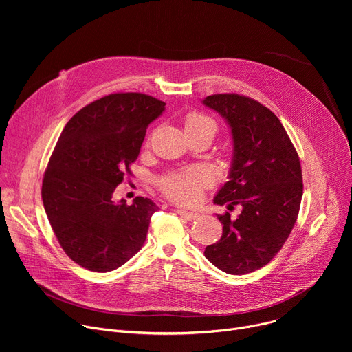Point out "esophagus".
<instances>
[{
	"label": "esophagus",
	"instance_id": "1",
	"mask_svg": "<svg viewBox=\"0 0 352 352\" xmlns=\"http://www.w3.org/2000/svg\"><path fill=\"white\" fill-rule=\"evenodd\" d=\"M177 212H178V214H179L182 219H185V220H188V221L196 220V219L199 217V214H197V213H193V212H186V210H182V209H178Z\"/></svg>",
	"mask_w": 352,
	"mask_h": 352
}]
</instances>
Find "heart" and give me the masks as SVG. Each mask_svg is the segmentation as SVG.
Segmentation results:
<instances>
[{"label": "heart", "instance_id": "heart-1", "mask_svg": "<svg viewBox=\"0 0 352 352\" xmlns=\"http://www.w3.org/2000/svg\"><path fill=\"white\" fill-rule=\"evenodd\" d=\"M185 128H208L216 132L217 125L213 118L205 114H190L186 118ZM212 181L213 177L209 170L204 167H192L163 179L162 189L175 202L192 204L196 202L202 195V190L209 186Z\"/></svg>", "mask_w": 352, "mask_h": 352}]
</instances>
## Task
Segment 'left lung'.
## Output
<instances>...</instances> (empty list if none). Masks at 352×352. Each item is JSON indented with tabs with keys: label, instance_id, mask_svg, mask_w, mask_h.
Here are the masks:
<instances>
[{
	"label": "left lung",
	"instance_id": "1",
	"mask_svg": "<svg viewBox=\"0 0 352 352\" xmlns=\"http://www.w3.org/2000/svg\"><path fill=\"white\" fill-rule=\"evenodd\" d=\"M204 104L216 110L231 128L234 155L230 181L213 202L242 208L232 219L219 214L220 241L205 256L228 274H246L267 265L289 236L302 199V170L296 150L280 120L256 100L212 94Z\"/></svg>",
	"mask_w": 352,
	"mask_h": 352
}]
</instances>
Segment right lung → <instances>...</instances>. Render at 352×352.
I'll use <instances>...</instances> for the list:
<instances>
[{
  "label": "right lung",
  "instance_id": "1",
  "mask_svg": "<svg viewBox=\"0 0 352 352\" xmlns=\"http://www.w3.org/2000/svg\"><path fill=\"white\" fill-rule=\"evenodd\" d=\"M164 106L148 94L113 93L65 125L44 173L41 199L61 248L79 266L111 272L143 246L159 208L142 196L131 206L114 204L113 193L132 175L146 129Z\"/></svg>",
  "mask_w": 352,
  "mask_h": 352
}]
</instances>
